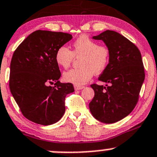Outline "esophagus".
<instances>
[{
  "mask_svg": "<svg viewBox=\"0 0 157 157\" xmlns=\"http://www.w3.org/2000/svg\"><path fill=\"white\" fill-rule=\"evenodd\" d=\"M74 90H82V89L84 88V86H77V85H74Z\"/></svg>",
  "mask_w": 157,
  "mask_h": 157,
  "instance_id": "1",
  "label": "esophagus"
}]
</instances>
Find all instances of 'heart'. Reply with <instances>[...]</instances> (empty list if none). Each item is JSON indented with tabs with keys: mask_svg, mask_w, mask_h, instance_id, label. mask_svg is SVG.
I'll return each instance as SVG.
<instances>
[{
	"mask_svg": "<svg viewBox=\"0 0 157 157\" xmlns=\"http://www.w3.org/2000/svg\"><path fill=\"white\" fill-rule=\"evenodd\" d=\"M74 57H82V67L64 73L63 79L67 83L81 86L87 83L94 73L100 74L107 68L110 60V50L105 45H99L87 36H80L73 43L72 51L66 46H61L55 54L56 62L65 69L71 66Z\"/></svg>",
	"mask_w": 157,
	"mask_h": 157,
	"instance_id": "heart-1",
	"label": "heart"
}]
</instances>
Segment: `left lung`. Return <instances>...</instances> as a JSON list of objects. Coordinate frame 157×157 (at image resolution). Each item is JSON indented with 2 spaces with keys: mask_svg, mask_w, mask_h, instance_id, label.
Returning a JSON list of instances; mask_svg holds the SVG:
<instances>
[{
  "mask_svg": "<svg viewBox=\"0 0 157 157\" xmlns=\"http://www.w3.org/2000/svg\"><path fill=\"white\" fill-rule=\"evenodd\" d=\"M93 39L105 42L110 60L99 77L106 86L91 85L95 95L89 106L96 119L112 124L129 115L138 102L145 78L141 54L133 42L115 31L106 30Z\"/></svg>",
  "mask_w": 157,
  "mask_h": 157,
  "instance_id": "left-lung-1",
  "label": "left lung"
}]
</instances>
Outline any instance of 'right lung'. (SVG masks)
I'll list each match as a JSON object with an SVG mask.
<instances>
[{"label":"right lung","instance_id":"right-lung-1","mask_svg":"<svg viewBox=\"0 0 157 157\" xmlns=\"http://www.w3.org/2000/svg\"><path fill=\"white\" fill-rule=\"evenodd\" d=\"M71 39L68 33L36 30L13 52L9 86L23 116L33 122L52 124L65 112V97L74 88L58 81L61 74L55 54ZM54 82L55 87L48 86Z\"/></svg>","mask_w":157,"mask_h":157}]
</instances>
